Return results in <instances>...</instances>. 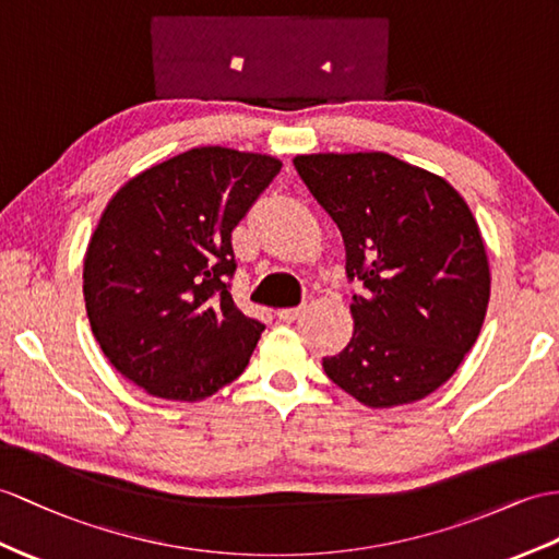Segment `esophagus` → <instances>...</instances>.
Returning <instances> with one entry per match:
<instances>
[{"mask_svg": "<svg viewBox=\"0 0 559 559\" xmlns=\"http://www.w3.org/2000/svg\"><path fill=\"white\" fill-rule=\"evenodd\" d=\"M306 312V306H298V308H282V310H277V318L282 320V322H294V320H298Z\"/></svg>", "mask_w": 559, "mask_h": 559, "instance_id": "obj_1", "label": "esophagus"}]
</instances>
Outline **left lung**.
<instances>
[{"label": "left lung", "instance_id": "left-lung-1", "mask_svg": "<svg viewBox=\"0 0 559 559\" xmlns=\"http://www.w3.org/2000/svg\"><path fill=\"white\" fill-rule=\"evenodd\" d=\"M294 166L342 229L353 336L322 367L367 407L427 399L481 332L491 267L467 201L441 175L384 152L301 154Z\"/></svg>", "mask_w": 559, "mask_h": 559}]
</instances>
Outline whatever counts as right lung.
Wrapping results in <instances>:
<instances>
[{
	"label": "right lung",
	"instance_id": "add662e5",
	"mask_svg": "<svg viewBox=\"0 0 559 559\" xmlns=\"http://www.w3.org/2000/svg\"><path fill=\"white\" fill-rule=\"evenodd\" d=\"M282 160L194 146L138 173L106 203L83 267L92 334L116 370L163 401L235 382L265 330L235 306L233 229Z\"/></svg>",
	"mask_w": 559,
	"mask_h": 559
}]
</instances>
